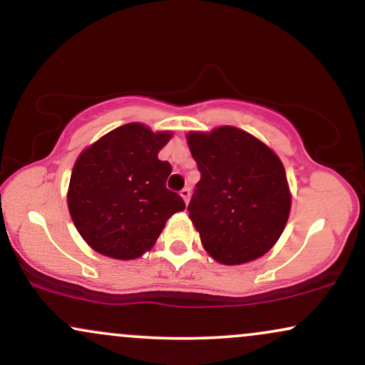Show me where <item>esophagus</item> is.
<instances>
[{
    "mask_svg": "<svg viewBox=\"0 0 365 365\" xmlns=\"http://www.w3.org/2000/svg\"><path fill=\"white\" fill-rule=\"evenodd\" d=\"M180 195H182V199L185 200V204H188V200H190V188H182V190H180Z\"/></svg>",
    "mask_w": 365,
    "mask_h": 365,
    "instance_id": "34e87169",
    "label": "esophagus"
}]
</instances>
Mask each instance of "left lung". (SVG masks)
<instances>
[{
    "label": "left lung",
    "instance_id": "obj_1",
    "mask_svg": "<svg viewBox=\"0 0 365 365\" xmlns=\"http://www.w3.org/2000/svg\"><path fill=\"white\" fill-rule=\"evenodd\" d=\"M187 144L200 171L188 217L206 252L226 266L269 252L282 237L292 207L278 154L230 125L188 132Z\"/></svg>",
    "mask_w": 365,
    "mask_h": 365
}]
</instances>
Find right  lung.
<instances>
[{"label": "right lung", "instance_id": "1", "mask_svg": "<svg viewBox=\"0 0 365 365\" xmlns=\"http://www.w3.org/2000/svg\"><path fill=\"white\" fill-rule=\"evenodd\" d=\"M171 137L168 130L127 123L77 158L66 202L75 228L96 252L120 261L140 257L168 217L185 209L182 197L166 188L170 163L158 159Z\"/></svg>", "mask_w": 365, "mask_h": 365}]
</instances>
